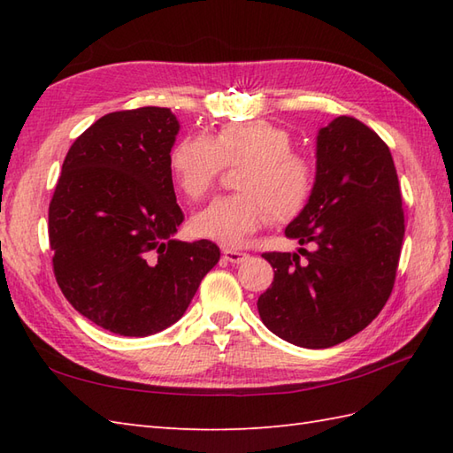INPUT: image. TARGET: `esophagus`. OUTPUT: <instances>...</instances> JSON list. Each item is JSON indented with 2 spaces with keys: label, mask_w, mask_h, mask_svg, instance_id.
<instances>
[{
  "label": "esophagus",
  "mask_w": 453,
  "mask_h": 453,
  "mask_svg": "<svg viewBox=\"0 0 453 453\" xmlns=\"http://www.w3.org/2000/svg\"><path fill=\"white\" fill-rule=\"evenodd\" d=\"M221 255H224V258L227 263H234V265H239V263H243L245 258L249 257L247 253H242V251H237V249H221Z\"/></svg>",
  "instance_id": "esophagus-1"
}]
</instances>
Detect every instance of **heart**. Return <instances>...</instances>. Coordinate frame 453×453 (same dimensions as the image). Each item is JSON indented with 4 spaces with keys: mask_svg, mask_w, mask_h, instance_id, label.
<instances>
[{
    "mask_svg": "<svg viewBox=\"0 0 453 453\" xmlns=\"http://www.w3.org/2000/svg\"><path fill=\"white\" fill-rule=\"evenodd\" d=\"M286 128L268 120L229 122L211 136L190 134L171 150L169 167L179 190L200 200L214 187L224 165L237 167V195L219 196L190 219L192 234L224 245H242L271 218H292L311 196L313 163L292 151Z\"/></svg>",
    "mask_w": 453,
    "mask_h": 453,
    "instance_id": "b5f03b06",
    "label": "heart"
}]
</instances>
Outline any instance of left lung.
Wrapping results in <instances>:
<instances>
[{"mask_svg": "<svg viewBox=\"0 0 453 453\" xmlns=\"http://www.w3.org/2000/svg\"><path fill=\"white\" fill-rule=\"evenodd\" d=\"M401 206L397 171L378 134L352 117L321 128L311 196L286 227L311 251L263 253L274 268L257 302L266 329L302 349H329L365 329L395 284Z\"/></svg>", "mask_w": 453, "mask_h": 453, "instance_id": "left-lung-1", "label": "left lung"}]
</instances>
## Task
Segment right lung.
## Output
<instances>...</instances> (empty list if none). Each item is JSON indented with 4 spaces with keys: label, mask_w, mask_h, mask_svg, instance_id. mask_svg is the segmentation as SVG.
<instances>
[{
    "label": "right lung",
    "mask_w": 453,
    "mask_h": 453,
    "mask_svg": "<svg viewBox=\"0 0 453 453\" xmlns=\"http://www.w3.org/2000/svg\"><path fill=\"white\" fill-rule=\"evenodd\" d=\"M171 109L104 114L72 143L48 208L56 282L75 311L122 336L177 323L219 247L173 239L185 214L169 167Z\"/></svg>",
    "instance_id": "1"
}]
</instances>
